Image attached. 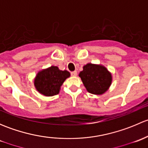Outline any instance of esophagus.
<instances>
[{
	"instance_id": "34e87169",
	"label": "esophagus",
	"mask_w": 148,
	"mask_h": 148,
	"mask_svg": "<svg viewBox=\"0 0 148 148\" xmlns=\"http://www.w3.org/2000/svg\"><path fill=\"white\" fill-rule=\"evenodd\" d=\"M71 76H74V77H75V76L77 75V71H71Z\"/></svg>"
}]
</instances>
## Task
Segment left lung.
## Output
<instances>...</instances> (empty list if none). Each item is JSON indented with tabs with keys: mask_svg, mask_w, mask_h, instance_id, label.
Here are the masks:
<instances>
[{
	"mask_svg": "<svg viewBox=\"0 0 148 148\" xmlns=\"http://www.w3.org/2000/svg\"><path fill=\"white\" fill-rule=\"evenodd\" d=\"M86 90L94 95H102L110 87L112 75L101 65L87 64L79 74Z\"/></svg>",
	"mask_w": 148,
	"mask_h": 148,
	"instance_id": "left-lung-1",
	"label": "left lung"
}]
</instances>
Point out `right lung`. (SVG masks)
<instances>
[{
  "instance_id": "obj_1",
  "label": "right lung",
  "mask_w": 148,
  "mask_h": 148,
  "mask_svg": "<svg viewBox=\"0 0 148 148\" xmlns=\"http://www.w3.org/2000/svg\"><path fill=\"white\" fill-rule=\"evenodd\" d=\"M70 77L67 71L59 70L57 66H52L38 73L34 84L37 90L45 96H53L59 94L61 86L66 79Z\"/></svg>"
}]
</instances>
